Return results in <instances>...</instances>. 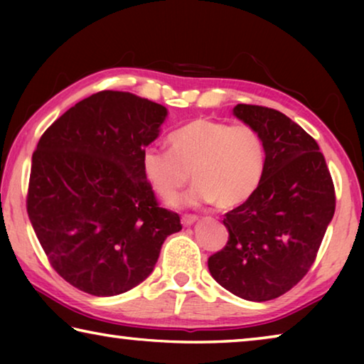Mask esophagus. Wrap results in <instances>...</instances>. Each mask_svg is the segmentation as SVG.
Returning <instances> with one entry per match:
<instances>
[{
    "mask_svg": "<svg viewBox=\"0 0 364 364\" xmlns=\"http://www.w3.org/2000/svg\"><path fill=\"white\" fill-rule=\"evenodd\" d=\"M196 221H197L196 215H183V217H181V225L183 226H191V225H194Z\"/></svg>",
    "mask_w": 364,
    "mask_h": 364,
    "instance_id": "34e87169",
    "label": "esophagus"
}]
</instances>
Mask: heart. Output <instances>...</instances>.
Here are the masks:
<instances>
[{
	"mask_svg": "<svg viewBox=\"0 0 364 364\" xmlns=\"http://www.w3.org/2000/svg\"><path fill=\"white\" fill-rule=\"evenodd\" d=\"M168 149L146 147L141 170L147 184L168 199L189 180L196 183L175 205L215 204L234 208L247 202L260 188L267 168V147L255 128L228 125L212 119H194L168 136Z\"/></svg>",
	"mask_w": 364,
	"mask_h": 364,
	"instance_id": "1",
	"label": "heart"
}]
</instances>
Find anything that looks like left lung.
Segmentation results:
<instances>
[{
	"mask_svg": "<svg viewBox=\"0 0 364 364\" xmlns=\"http://www.w3.org/2000/svg\"><path fill=\"white\" fill-rule=\"evenodd\" d=\"M232 114L260 133L267 168L257 193L225 215L230 237L208 269L237 297L267 301L311 268L334 217L336 191L318 143L287 115L250 104Z\"/></svg>",
	"mask_w": 364,
	"mask_h": 364,
	"instance_id": "1",
	"label": "left lung"
}]
</instances>
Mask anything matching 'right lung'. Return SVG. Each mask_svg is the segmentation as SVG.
I'll list each match as a JSON object with an SVG mask.
<instances>
[{"instance_id": "right-lung-1", "label": "right lung", "mask_w": 364, "mask_h": 364, "mask_svg": "<svg viewBox=\"0 0 364 364\" xmlns=\"http://www.w3.org/2000/svg\"><path fill=\"white\" fill-rule=\"evenodd\" d=\"M167 109L125 91L77 102L32 156L27 212L51 267L86 294L112 297L152 273L178 213L159 207L141 154Z\"/></svg>"}]
</instances>
